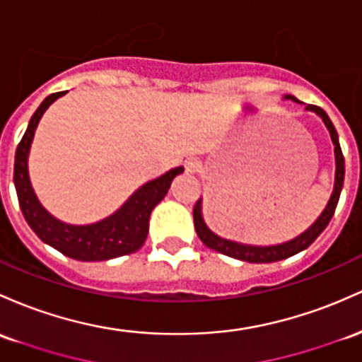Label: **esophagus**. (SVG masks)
<instances>
[{
    "mask_svg": "<svg viewBox=\"0 0 362 362\" xmlns=\"http://www.w3.org/2000/svg\"><path fill=\"white\" fill-rule=\"evenodd\" d=\"M185 170H187L189 173H197L201 170V161L199 160H189L185 161Z\"/></svg>",
    "mask_w": 362,
    "mask_h": 362,
    "instance_id": "esophagus-1",
    "label": "esophagus"
}]
</instances>
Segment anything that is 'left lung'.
<instances>
[{
    "label": "left lung",
    "instance_id": "obj_1",
    "mask_svg": "<svg viewBox=\"0 0 362 362\" xmlns=\"http://www.w3.org/2000/svg\"><path fill=\"white\" fill-rule=\"evenodd\" d=\"M285 99H292V101H297L293 96H285ZM305 110L315 111V113L320 115L323 118L325 125L329 130V136H332L333 144H335V160H337V172H335V187H333V194L329 197L328 206L325 208V211L321 213V216L305 230L304 233H300L299 237H296L293 240L285 242V244L280 245H268V247H256V245H244V244H237V242L232 240H225L221 237L214 235L211 230L208 228L202 220V213H201V199L196 202L194 206V226H196V232L199 235V239L202 240V244L208 245L209 249H214V251L225 254V256L235 257V259L240 261H247V263H275V261H281L287 259V257L293 256V254L304 251L308 249L309 245L313 244L317 239L321 232L327 228V225L332 220L333 213H335L337 204H339V197L340 192H342V185H344V175H345V165H344V154L342 149H340L339 144V136H337V130L333 127L332 120L328 118V115L325 113V110H321L320 106L315 105H308Z\"/></svg>",
    "mask_w": 362,
    "mask_h": 362
}]
</instances>
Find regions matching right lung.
Returning a JSON list of instances; mask_svg holds the SVG:
<instances>
[{
    "label": "right lung",
    "instance_id": "right-lung-1",
    "mask_svg": "<svg viewBox=\"0 0 362 362\" xmlns=\"http://www.w3.org/2000/svg\"><path fill=\"white\" fill-rule=\"evenodd\" d=\"M63 94L65 90L49 94L41 103V106L35 110L30 118L29 127H27L22 141L18 142L17 153H15L13 182L23 218L39 239L71 259L106 261L136 252L137 249L142 247L146 237H148L151 211L166 196L172 180L184 172V168L178 166V168L170 170L168 173L158 177L156 180L144 184L130 196V199L117 213L98 223L66 225L57 220L42 208L41 202L35 197L29 180L27 158H29L30 142L34 139L39 120L45 115L47 106L62 98Z\"/></svg>",
    "mask_w": 362,
    "mask_h": 362
}]
</instances>
